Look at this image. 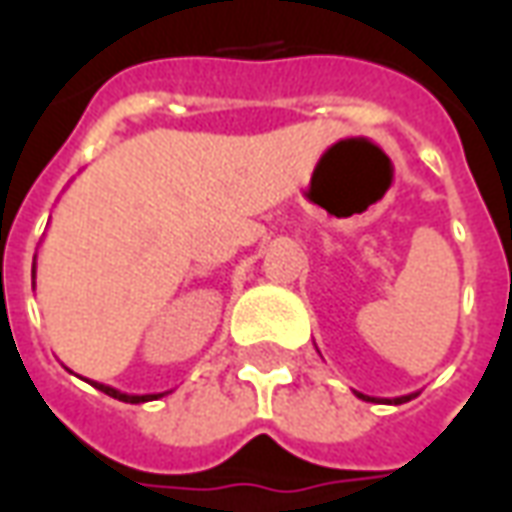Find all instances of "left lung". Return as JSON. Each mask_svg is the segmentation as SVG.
Wrapping results in <instances>:
<instances>
[{"instance_id":"left-lung-1","label":"left lung","mask_w":512,"mask_h":512,"mask_svg":"<svg viewBox=\"0 0 512 512\" xmlns=\"http://www.w3.org/2000/svg\"><path fill=\"white\" fill-rule=\"evenodd\" d=\"M356 397H362V400H376V397H367V395H362V392H356ZM411 397H417V392H414V395H403V397H392V400H384V403H406V400H411Z\"/></svg>"}]
</instances>
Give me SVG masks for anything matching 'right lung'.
<instances>
[{
	"label": "right lung",
	"instance_id": "right-lung-1",
	"mask_svg": "<svg viewBox=\"0 0 512 512\" xmlns=\"http://www.w3.org/2000/svg\"><path fill=\"white\" fill-rule=\"evenodd\" d=\"M32 279H35V266H32ZM95 389H101L104 395L115 397V400H123V403H147V400H158V397H164L167 392H158V395H128V392H120L115 386H106V384H98V381H90Z\"/></svg>",
	"mask_w": 512,
	"mask_h": 512
}]
</instances>
